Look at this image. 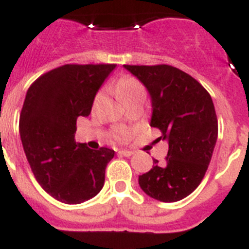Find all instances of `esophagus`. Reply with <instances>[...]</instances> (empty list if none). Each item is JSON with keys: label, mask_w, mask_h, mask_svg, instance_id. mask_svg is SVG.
Masks as SVG:
<instances>
[{"label": "esophagus", "mask_w": 249, "mask_h": 249, "mask_svg": "<svg viewBox=\"0 0 249 249\" xmlns=\"http://www.w3.org/2000/svg\"><path fill=\"white\" fill-rule=\"evenodd\" d=\"M118 154L122 155V157H131V155L134 154V151H131V150H119Z\"/></svg>", "instance_id": "obj_1"}]
</instances>
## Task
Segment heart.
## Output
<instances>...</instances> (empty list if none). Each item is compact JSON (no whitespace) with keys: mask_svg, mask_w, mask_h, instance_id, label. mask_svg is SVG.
Masks as SVG:
<instances>
[{"mask_svg":"<svg viewBox=\"0 0 249 249\" xmlns=\"http://www.w3.org/2000/svg\"><path fill=\"white\" fill-rule=\"evenodd\" d=\"M116 90L120 92V95L124 98V100H127V99L133 98V96H135V95L138 94H142V92H145L139 80L130 76L120 79V81L118 83V86H116ZM100 98L101 92L98 95V98L96 99L99 100ZM114 137H115V139L119 140V142H125V140H127V138H129V131H127L126 129H118V130L115 131V135H114Z\"/></svg>","mask_w":249,"mask_h":249,"instance_id":"1","label":"heart"}]
</instances>
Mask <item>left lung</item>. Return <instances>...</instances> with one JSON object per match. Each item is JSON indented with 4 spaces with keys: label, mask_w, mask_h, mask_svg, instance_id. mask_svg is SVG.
<instances>
[{
    "label": "left lung",
    "mask_w": 249,
    "mask_h": 249,
    "mask_svg": "<svg viewBox=\"0 0 249 249\" xmlns=\"http://www.w3.org/2000/svg\"><path fill=\"white\" fill-rule=\"evenodd\" d=\"M124 68L148 90L150 126L169 144L165 160L153 159V168L139 176L140 188L160 202H178L200 184L211 163L218 137L213 100L194 77L169 65Z\"/></svg>",
    "instance_id": "8db88e82"
}]
</instances>
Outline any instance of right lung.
<instances>
[{"label": "right lung", "mask_w": 249, "mask_h": 249, "mask_svg": "<svg viewBox=\"0 0 249 249\" xmlns=\"http://www.w3.org/2000/svg\"><path fill=\"white\" fill-rule=\"evenodd\" d=\"M116 65H64L38 77L27 90L20 115L23 150L45 192L80 204L101 190L115 151L92 150L75 142L76 120L89 116L96 92Z\"/></svg>", "instance_id": "add662e5"}]
</instances>
